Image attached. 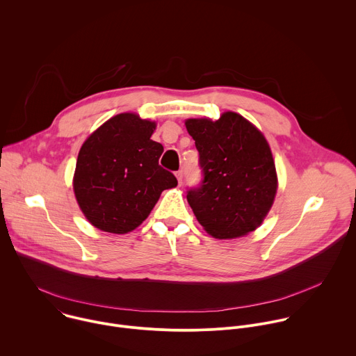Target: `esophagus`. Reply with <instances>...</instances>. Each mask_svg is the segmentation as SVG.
<instances>
[{
	"mask_svg": "<svg viewBox=\"0 0 356 356\" xmlns=\"http://www.w3.org/2000/svg\"><path fill=\"white\" fill-rule=\"evenodd\" d=\"M176 177H177V180H179V184H181V181H183V170L176 172Z\"/></svg>",
	"mask_w": 356,
	"mask_h": 356,
	"instance_id": "1",
	"label": "esophagus"
}]
</instances>
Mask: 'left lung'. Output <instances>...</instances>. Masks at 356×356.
<instances>
[{
  "mask_svg": "<svg viewBox=\"0 0 356 356\" xmlns=\"http://www.w3.org/2000/svg\"><path fill=\"white\" fill-rule=\"evenodd\" d=\"M202 180L187 201L202 227L216 239L256 230L268 213L278 187L274 158L264 136L245 117L226 111L219 120L188 118Z\"/></svg>",
  "mask_w": 356,
  "mask_h": 356,
  "instance_id": "1",
  "label": "left lung"
}]
</instances>
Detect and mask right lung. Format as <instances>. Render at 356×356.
<instances>
[{
	"mask_svg": "<svg viewBox=\"0 0 356 356\" xmlns=\"http://www.w3.org/2000/svg\"><path fill=\"white\" fill-rule=\"evenodd\" d=\"M156 124L122 113L102 124L81 147L74 193L86 219L97 229L127 233L151 213L161 194L177 186L159 165L162 144L151 140Z\"/></svg>",
	"mask_w": 356,
	"mask_h": 356,
	"instance_id": "right-lung-1",
	"label": "right lung"
}]
</instances>
